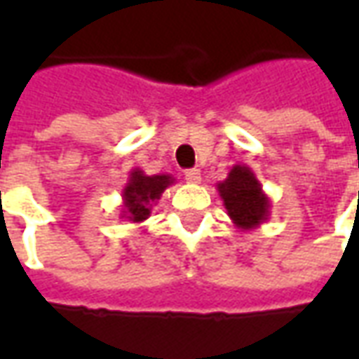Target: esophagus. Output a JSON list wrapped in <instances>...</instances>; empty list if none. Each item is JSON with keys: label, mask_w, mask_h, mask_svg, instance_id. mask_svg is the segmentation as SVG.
Masks as SVG:
<instances>
[{"label": "esophagus", "mask_w": 359, "mask_h": 359, "mask_svg": "<svg viewBox=\"0 0 359 359\" xmlns=\"http://www.w3.org/2000/svg\"><path fill=\"white\" fill-rule=\"evenodd\" d=\"M184 179H187V182H190V184H200V182H202V172H200V169H188V171L184 172Z\"/></svg>", "instance_id": "esophagus-1"}]
</instances>
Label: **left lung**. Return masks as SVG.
Returning <instances> with one entry per match:
<instances>
[{
	"instance_id": "1",
	"label": "left lung",
	"mask_w": 359,
	"mask_h": 359,
	"mask_svg": "<svg viewBox=\"0 0 359 359\" xmlns=\"http://www.w3.org/2000/svg\"><path fill=\"white\" fill-rule=\"evenodd\" d=\"M226 215L242 231H254L269 219L271 200L248 165H234L225 180L217 182Z\"/></svg>"
}]
</instances>
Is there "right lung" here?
Returning a JSON list of instances; mask_svg holds the SVG:
<instances>
[{"label":"right lung","instance_id":"add662e5","mask_svg":"<svg viewBox=\"0 0 359 359\" xmlns=\"http://www.w3.org/2000/svg\"><path fill=\"white\" fill-rule=\"evenodd\" d=\"M175 179L171 175H146L142 169H133L123 188V211L121 217L130 223H142L149 217L151 208L161 198Z\"/></svg>","mask_w":359,"mask_h":359}]
</instances>
